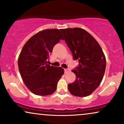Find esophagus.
<instances>
[{
  "label": "esophagus",
  "mask_w": 124,
  "mask_h": 124,
  "mask_svg": "<svg viewBox=\"0 0 124 124\" xmlns=\"http://www.w3.org/2000/svg\"><path fill=\"white\" fill-rule=\"evenodd\" d=\"M70 69L69 68H66V69H64V72H65V73H67V72H70Z\"/></svg>",
  "instance_id": "1"
}]
</instances>
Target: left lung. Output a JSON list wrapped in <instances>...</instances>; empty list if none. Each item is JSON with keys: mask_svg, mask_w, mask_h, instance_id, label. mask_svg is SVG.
<instances>
[{"mask_svg": "<svg viewBox=\"0 0 124 124\" xmlns=\"http://www.w3.org/2000/svg\"><path fill=\"white\" fill-rule=\"evenodd\" d=\"M66 44L78 65L72 70L76 80L69 84L73 95L86 97L100 84L106 68V59L100 46L86 31L80 28L61 29Z\"/></svg>", "mask_w": 124, "mask_h": 124, "instance_id": "obj_1", "label": "left lung"}]
</instances>
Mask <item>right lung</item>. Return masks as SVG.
<instances>
[{"instance_id":"obj_1","label":"right lung","mask_w":124,"mask_h":124,"mask_svg":"<svg viewBox=\"0 0 124 124\" xmlns=\"http://www.w3.org/2000/svg\"><path fill=\"white\" fill-rule=\"evenodd\" d=\"M64 40L57 29L40 31L32 36L19 54L18 67L24 83L33 93L39 96L52 94L64 72L62 67L48 64L54 46Z\"/></svg>"}]
</instances>
